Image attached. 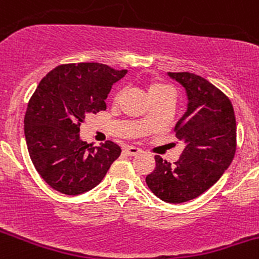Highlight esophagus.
<instances>
[{"instance_id": "esophagus-1", "label": "esophagus", "mask_w": 259, "mask_h": 259, "mask_svg": "<svg viewBox=\"0 0 259 259\" xmlns=\"http://www.w3.org/2000/svg\"><path fill=\"white\" fill-rule=\"evenodd\" d=\"M124 152L126 153L127 155H137L138 153L142 152V149H140L139 147H135V145H129V147L125 148Z\"/></svg>"}]
</instances>
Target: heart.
Wrapping results in <instances>:
<instances>
[{"mask_svg":"<svg viewBox=\"0 0 259 259\" xmlns=\"http://www.w3.org/2000/svg\"><path fill=\"white\" fill-rule=\"evenodd\" d=\"M148 96H149L150 101H154V100L158 99H162V97L165 96H173V92L172 90L169 89L168 86H165L164 83L162 82H158V81H152L149 84H148ZM147 120H143V122H145Z\"/></svg>","mask_w":259,"mask_h":259,"instance_id":"b5f03b06","label":"heart"}]
</instances>
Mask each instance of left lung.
I'll list each match as a JSON object with an SVG mask.
<instances>
[{
    "mask_svg": "<svg viewBox=\"0 0 259 259\" xmlns=\"http://www.w3.org/2000/svg\"><path fill=\"white\" fill-rule=\"evenodd\" d=\"M168 76L187 95V110L175 127L185 149L175 164L155 155L145 182L162 201L182 204L202 195L228 169L237 149V124L230 100L209 81L188 72Z\"/></svg>",
    "mask_w": 259,
    "mask_h": 259,
    "instance_id": "1",
    "label": "left lung"
}]
</instances>
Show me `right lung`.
<instances>
[{
	"label": "right lung",
	"instance_id": "1",
	"mask_svg": "<svg viewBox=\"0 0 259 259\" xmlns=\"http://www.w3.org/2000/svg\"><path fill=\"white\" fill-rule=\"evenodd\" d=\"M127 73L101 63L62 64L40 81L24 119L30 158L42 180L66 195L96 187L121 148L107 140L94 147L79 138L90 114L106 110L112 84Z\"/></svg>",
	"mask_w": 259,
	"mask_h": 259
}]
</instances>
